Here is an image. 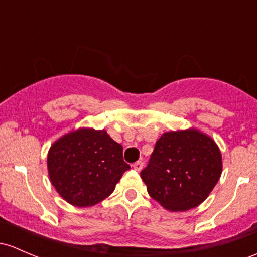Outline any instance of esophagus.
Here are the masks:
<instances>
[{
    "label": "esophagus",
    "mask_w": 257,
    "mask_h": 257,
    "mask_svg": "<svg viewBox=\"0 0 257 257\" xmlns=\"http://www.w3.org/2000/svg\"><path fill=\"white\" fill-rule=\"evenodd\" d=\"M143 166H144V163H143L142 160L137 161V163H134V164H133V167H134V169L137 170V171H140V170L143 169Z\"/></svg>",
    "instance_id": "esophagus-1"
}]
</instances>
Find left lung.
I'll use <instances>...</instances> for the list:
<instances>
[{
	"label": "left lung",
	"instance_id": "1",
	"mask_svg": "<svg viewBox=\"0 0 257 257\" xmlns=\"http://www.w3.org/2000/svg\"><path fill=\"white\" fill-rule=\"evenodd\" d=\"M220 174L221 155L215 143L192 129L164 133L140 176L151 198L177 212L201 204Z\"/></svg>",
	"mask_w": 257,
	"mask_h": 257
}]
</instances>
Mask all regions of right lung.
I'll return each mask as SVG.
<instances>
[{"label": "right lung", "instance_id": "add662e5", "mask_svg": "<svg viewBox=\"0 0 257 257\" xmlns=\"http://www.w3.org/2000/svg\"><path fill=\"white\" fill-rule=\"evenodd\" d=\"M129 169L123 147L106 131L72 132L54 143L48 154L51 183L76 207H91L107 198Z\"/></svg>", "mask_w": 257, "mask_h": 257}]
</instances>
